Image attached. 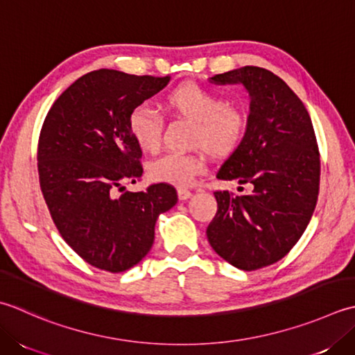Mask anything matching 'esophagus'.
Segmentation results:
<instances>
[{"label": "esophagus", "mask_w": 355, "mask_h": 355, "mask_svg": "<svg viewBox=\"0 0 355 355\" xmlns=\"http://www.w3.org/2000/svg\"><path fill=\"white\" fill-rule=\"evenodd\" d=\"M192 197V192L189 189H186V187H180L178 189V198L180 200H187Z\"/></svg>", "instance_id": "1"}]
</instances>
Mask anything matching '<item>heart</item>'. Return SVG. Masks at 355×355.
Instances as JSON below:
<instances>
[{
  "label": "heart",
  "instance_id": "b5f03b06",
  "mask_svg": "<svg viewBox=\"0 0 355 355\" xmlns=\"http://www.w3.org/2000/svg\"><path fill=\"white\" fill-rule=\"evenodd\" d=\"M172 115L192 123L191 144L203 146L215 157H226L239 148L248 128L245 110L225 103L218 92L197 83H182L163 98ZM129 132L146 152H157L162 143L163 120L149 104H138L130 110ZM205 171L203 150L193 154H164L149 163L148 172L154 182L187 186Z\"/></svg>",
  "mask_w": 355,
  "mask_h": 355
}]
</instances>
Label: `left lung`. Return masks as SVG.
<instances>
[{"label":"left lung","instance_id":"obj_1","mask_svg":"<svg viewBox=\"0 0 355 355\" xmlns=\"http://www.w3.org/2000/svg\"><path fill=\"white\" fill-rule=\"evenodd\" d=\"M249 94L248 128L217 178L249 186L248 193L214 192L217 214L206 229L215 252L255 270L282 260L306 229L320 184V154L306 107L270 71L245 66L209 78Z\"/></svg>","mask_w":355,"mask_h":355}]
</instances>
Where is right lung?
Returning a JSON list of instances; mask_svg holds the SVG:
<instances>
[{"label": "right lung", "mask_w": 355, "mask_h": 355, "mask_svg": "<svg viewBox=\"0 0 355 355\" xmlns=\"http://www.w3.org/2000/svg\"><path fill=\"white\" fill-rule=\"evenodd\" d=\"M169 80L100 69L72 83L46 115L38 141L41 192L61 237L98 269L124 272L140 263L154 245L159 214L178 201L166 183L122 192L124 182L143 173L130 110Z\"/></svg>", "instance_id": "right-lung-1"}]
</instances>
